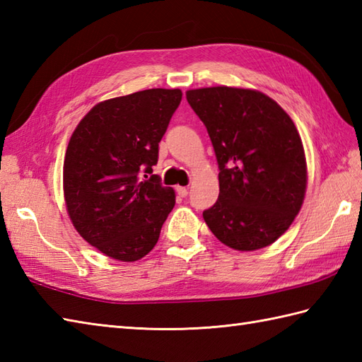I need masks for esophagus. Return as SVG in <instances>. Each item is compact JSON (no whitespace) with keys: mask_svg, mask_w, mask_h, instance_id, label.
I'll return each mask as SVG.
<instances>
[{"mask_svg":"<svg viewBox=\"0 0 362 362\" xmlns=\"http://www.w3.org/2000/svg\"><path fill=\"white\" fill-rule=\"evenodd\" d=\"M175 191H177V194H179L180 197H187L188 196V188H185V187H177Z\"/></svg>","mask_w":362,"mask_h":362,"instance_id":"esophagus-1","label":"esophagus"}]
</instances>
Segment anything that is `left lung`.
<instances>
[{"label": "left lung", "instance_id": "8db88e82", "mask_svg": "<svg viewBox=\"0 0 362 362\" xmlns=\"http://www.w3.org/2000/svg\"><path fill=\"white\" fill-rule=\"evenodd\" d=\"M210 135L219 166V197L204 211L228 247L257 250L286 232L303 204L306 161L289 115L255 90L187 91Z\"/></svg>", "mask_w": 362, "mask_h": 362}]
</instances>
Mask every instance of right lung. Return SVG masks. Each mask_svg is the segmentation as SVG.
I'll list each match as a JSON object with an SVG mask.
<instances>
[{"label":"right lung","instance_id":"add662e5","mask_svg":"<svg viewBox=\"0 0 362 362\" xmlns=\"http://www.w3.org/2000/svg\"><path fill=\"white\" fill-rule=\"evenodd\" d=\"M182 101L180 90L151 88L95 105L73 132L64 191L73 226L107 257L136 261L153 249L175 204L152 174L158 143Z\"/></svg>","mask_w":362,"mask_h":362}]
</instances>
